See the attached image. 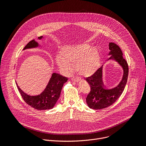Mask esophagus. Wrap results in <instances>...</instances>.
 Returning a JSON list of instances; mask_svg holds the SVG:
<instances>
[{"label": "esophagus", "mask_w": 146, "mask_h": 146, "mask_svg": "<svg viewBox=\"0 0 146 146\" xmlns=\"http://www.w3.org/2000/svg\"><path fill=\"white\" fill-rule=\"evenodd\" d=\"M72 80L73 81L76 82L80 81V79H79L78 78H77V77H72Z\"/></svg>", "instance_id": "esophagus-1"}]
</instances>
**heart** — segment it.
<instances>
[{"label": "heart", "mask_w": 146, "mask_h": 146, "mask_svg": "<svg viewBox=\"0 0 146 146\" xmlns=\"http://www.w3.org/2000/svg\"><path fill=\"white\" fill-rule=\"evenodd\" d=\"M56 57L58 67L66 73L72 71V64H76V70L81 76L88 77L96 73L100 66V56L98 50L88 44L67 46Z\"/></svg>", "instance_id": "b5f03b06"}]
</instances>
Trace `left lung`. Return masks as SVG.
<instances>
[{
	"instance_id": "obj_1",
	"label": "left lung",
	"mask_w": 146,
	"mask_h": 146,
	"mask_svg": "<svg viewBox=\"0 0 146 146\" xmlns=\"http://www.w3.org/2000/svg\"><path fill=\"white\" fill-rule=\"evenodd\" d=\"M109 47L110 51L108 55L110 56L108 60H114L121 66L123 70L122 77L116 87L111 89L106 88L103 85L102 65L95 74L86 78V80L91 87V91L86 98V102L88 106L92 109H102L112 105L123 92L127 82L128 65L123 58L121 48L114 43H109Z\"/></svg>"
}]
</instances>
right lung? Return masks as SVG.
Returning a JSON list of instances; mask_svg holds the SVG:
<instances>
[{
  "label": "right lung",
  "instance_id": "obj_1",
  "mask_svg": "<svg viewBox=\"0 0 146 146\" xmlns=\"http://www.w3.org/2000/svg\"><path fill=\"white\" fill-rule=\"evenodd\" d=\"M43 38V36L38 37L39 40H42ZM40 46V45L37 41L33 40L27 44L23 50L35 48ZM67 81L68 78L54 72L44 91L41 94L35 96L25 93L19 87L17 82H15V83L23 99L28 105L38 110H44L51 109L54 107L59 98L62 87Z\"/></svg>",
  "mask_w": 146,
  "mask_h": 146
}]
</instances>
